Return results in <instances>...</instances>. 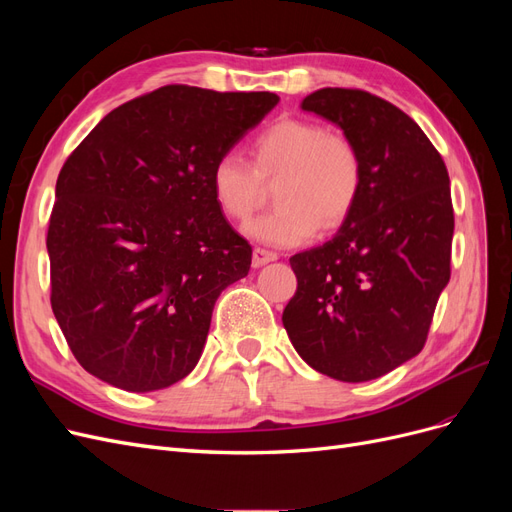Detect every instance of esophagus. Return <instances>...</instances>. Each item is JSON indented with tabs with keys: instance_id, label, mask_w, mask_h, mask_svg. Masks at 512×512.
<instances>
[{
	"instance_id": "34e87169",
	"label": "esophagus",
	"mask_w": 512,
	"mask_h": 512,
	"mask_svg": "<svg viewBox=\"0 0 512 512\" xmlns=\"http://www.w3.org/2000/svg\"><path fill=\"white\" fill-rule=\"evenodd\" d=\"M277 260V254L275 252H269L265 250V247H254V254H252V267H265L267 262H273Z\"/></svg>"
}]
</instances>
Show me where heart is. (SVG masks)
<instances>
[{"mask_svg": "<svg viewBox=\"0 0 512 512\" xmlns=\"http://www.w3.org/2000/svg\"><path fill=\"white\" fill-rule=\"evenodd\" d=\"M252 166L226 151L213 162L209 185L228 220L245 222L258 209L265 185H275L277 209L245 226L247 235L275 247L312 239L318 228L342 226L361 194V153L348 136L309 119L286 117L250 145Z\"/></svg>", "mask_w": 512, "mask_h": 512, "instance_id": "heart-1", "label": "heart"}]
</instances>
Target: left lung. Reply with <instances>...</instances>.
Returning a JSON list of instances; mask_svg holds the SVG:
<instances>
[{
    "label": "left lung",
    "mask_w": 512,
    "mask_h": 512,
    "mask_svg": "<svg viewBox=\"0 0 512 512\" xmlns=\"http://www.w3.org/2000/svg\"><path fill=\"white\" fill-rule=\"evenodd\" d=\"M361 153V194L337 235L294 254L284 329L324 376L367 382L423 350L451 280L455 215L438 149L404 111L363 89L324 87L301 102Z\"/></svg>",
    "instance_id": "left-lung-1"
}]
</instances>
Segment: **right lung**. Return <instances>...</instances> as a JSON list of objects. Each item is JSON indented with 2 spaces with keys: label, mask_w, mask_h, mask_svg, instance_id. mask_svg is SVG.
Wrapping results in <instances>:
<instances>
[{
  "label": "right lung",
  "mask_w": 512,
  "mask_h": 512,
  "mask_svg": "<svg viewBox=\"0 0 512 512\" xmlns=\"http://www.w3.org/2000/svg\"><path fill=\"white\" fill-rule=\"evenodd\" d=\"M280 102L166 85L108 113L55 185L51 307L85 371L132 393L179 382L252 247L211 194L213 162Z\"/></svg>",
  "instance_id": "1"
}]
</instances>
